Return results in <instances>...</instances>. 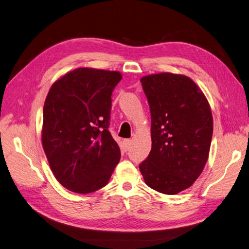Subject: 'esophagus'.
Segmentation results:
<instances>
[{
  "label": "esophagus",
  "instance_id": "esophagus-1",
  "mask_svg": "<svg viewBox=\"0 0 249 249\" xmlns=\"http://www.w3.org/2000/svg\"><path fill=\"white\" fill-rule=\"evenodd\" d=\"M123 145H124L125 151H128V149L131 146V140H129V139H124V140H123Z\"/></svg>",
  "mask_w": 249,
  "mask_h": 249
}]
</instances>
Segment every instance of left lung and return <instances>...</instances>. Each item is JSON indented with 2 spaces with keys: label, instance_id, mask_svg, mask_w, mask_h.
I'll list each match as a JSON object with an SVG mask.
<instances>
[{
  "label": "left lung",
  "instance_id": "left-lung-1",
  "mask_svg": "<svg viewBox=\"0 0 249 249\" xmlns=\"http://www.w3.org/2000/svg\"><path fill=\"white\" fill-rule=\"evenodd\" d=\"M152 115V149L140 163L149 188L174 195L203 172L213 132L210 105L192 79L158 73L141 79Z\"/></svg>",
  "mask_w": 249,
  "mask_h": 249
}]
</instances>
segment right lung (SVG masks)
I'll return each mask as SVG.
<instances>
[{"label": "right lung", "instance_id": "right-lung-1", "mask_svg": "<svg viewBox=\"0 0 249 249\" xmlns=\"http://www.w3.org/2000/svg\"><path fill=\"white\" fill-rule=\"evenodd\" d=\"M118 71L78 68L53 84L43 106L42 146L55 178L75 193L105 187L121 152L109 131Z\"/></svg>", "mask_w": 249, "mask_h": 249}]
</instances>
